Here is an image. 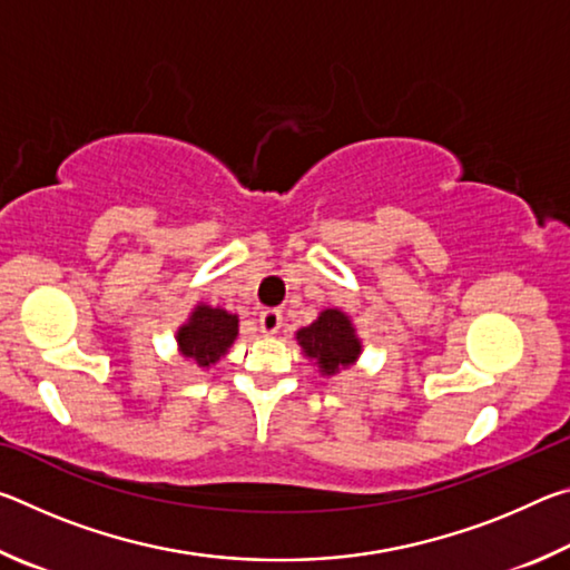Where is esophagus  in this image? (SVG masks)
Returning <instances> with one entry per match:
<instances>
[{"label": "esophagus", "instance_id": "esophagus-1", "mask_svg": "<svg viewBox=\"0 0 570 570\" xmlns=\"http://www.w3.org/2000/svg\"><path fill=\"white\" fill-rule=\"evenodd\" d=\"M258 330L262 334H276L282 330V312L278 308H264L262 314H258Z\"/></svg>", "mask_w": 570, "mask_h": 570}]
</instances>
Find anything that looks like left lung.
<instances>
[{"label":"left lung","mask_w":570,"mask_h":570,"mask_svg":"<svg viewBox=\"0 0 570 570\" xmlns=\"http://www.w3.org/2000/svg\"><path fill=\"white\" fill-rule=\"evenodd\" d=\"M296 342L304 356L320 366L324 377L352 366L362 354V342L354 332V324L340 308H324L320 320L296 332Z\"/></svg>","instance_id":"1"}]
</instances>
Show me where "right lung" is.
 Instances as JSON below:
<instances>
[{
	"mask_svg": "<svg viewBox=\"0 0 570 570\" xmlns=\"http://www.w3.org/2000/svg\"><path fill=\"white\" fill-rule=\"evenodd\" d=\"M238 336V316L228 314L226 308H214L208 304H198L193 308L188 322L180 326L176 340L178 350L186 360H193L198 366H214L220 356L228 352Z\"/></svg>",
	"mask_w": 570,
	"mask_h": 570,
	"instance_id": "1",
	"label": "right lung"
}]
</instances>
